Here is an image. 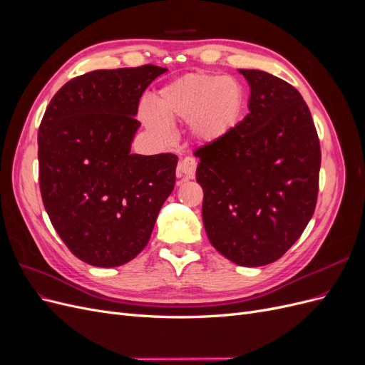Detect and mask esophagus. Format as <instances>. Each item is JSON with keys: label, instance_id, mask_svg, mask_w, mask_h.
Instances as JSON below:
<instances>
[{"label": "esophagus", "instance_id": "1", "mask_svg": "<svg viewBox=\"0 0 365 365\" xmlns=\"http://www.w3.org/2000/svg\"><path fill=\"white\" fill-rule=\"evenodd\" d=\"M196 173V161L192 157H185L180 161L178 168H176V176L180 181L193 180Z\"/></svg>", "mask_w": 365, "mask_h": 365}]
</instances>
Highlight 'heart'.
Masks as SVG:
<instances>
[{
    "label": "heart",
    "instance_id": "obj_1",
    "mask_svg": "<svg viewBox=\"0 0 365 365\" xmlns=\"http://www.w3.org/2000/svg\"><path fill=\"white\" fill-rule=\"evenodd\" d=\"M245 90L231 76L187 73L160 88L152 105H141L138 117L153 135L170 137L173 120H189L192 135L216 143L236 128L244 113Z\"/></svg>",
    "mask_w": 365,
    "mask_h": 365
}]
</instances>
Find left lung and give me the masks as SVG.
<instances>
[{
	"instance_id": "1",
	"label": "left lung",
	"mask_w": 365,
	"mask_h": 365,
	"mask_svg": "<svg viewBox=\"0 0 365 365\" xmlns=\"http://www.w3.org/2000/svg\"><path fill=\"white\" fill-rule=\"evenodd\" d=\"M239 73L250 113L225 138L196 149V181L212 245L240 267H263L295 244L315 212L322 149L292 85L267 71Z\"/></svg>"
}]
</instances>
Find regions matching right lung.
Here are the masks:
<instances>
[{
  "label": "right lung",
  "mask_w": 365,
  "mask_h": 365,
  "mask_svg": "<svg viewBox=\"0 0 365 365\" xmlns=\"http://www.w3.org/2000/svg\"><path fill=\"white\" fill-rule=\"evenodd\" d=\"M168 68L96 70L54 94L38 134L39 187L54 230L85 263L114 268L148 245L178 157L130 153L140 97Z\"/></svg>",
  "instance_id": "obj_1"
}]
</instances>
